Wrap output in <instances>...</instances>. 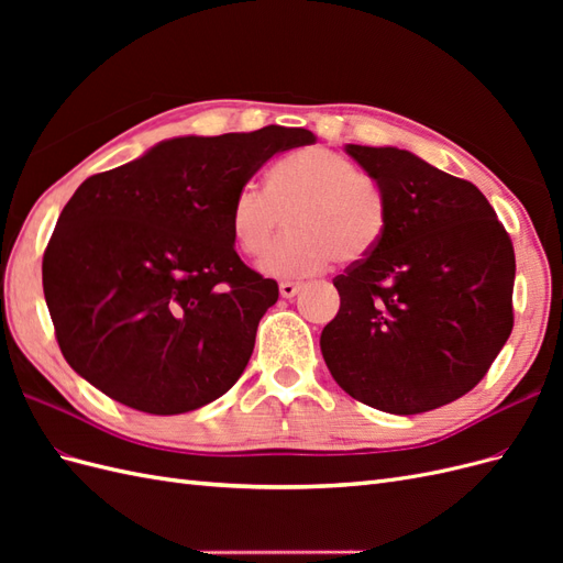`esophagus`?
I'll use <instances>...</instances> for the list:
<instances>
[{"label": "esophagus", "instance_id": "esophagus-1", "mask_svg": "<svg viewBox=\"0 0 563 563\" xmlns=\"http://www.w3.org/2000/svg\"><path fill=\"white\" fill-rule=\"evenodd\" d=\"M298 291H300V284L298 282H282L279 284L282 298H294V296H298Z\"/></svg>", "mask_w": 563, "mask_h": 563}]
</instances>
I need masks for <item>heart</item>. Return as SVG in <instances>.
I'll return each mask as SVG.
<instances>
[{
  "label": "heart",
  "mask_w": 563,
  "mask_h": 563,
  "mask_svg": "<svg viewBox=\"0 0 563 563\" xmlns=\"http://www.w3.org/2000/svg\"><path fill=\"white\" fill-rule=\"evenodd\" d=\"M287 213L289 232L272 247L271 236ZM389 225L383 185L329 147H308L284 157L267 174V190L244 183L230 203V232L246 255H263L258 269L275 279L319 275L333 258L366 261Z\"/></svg>",
  "instance_id": "b5f03b06"
}]
</instances>
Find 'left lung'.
<instances>
[{"label":"left lung","mask_w":563,"mask_h":563,"mask_svg":"<svg viewBox=\"0 0 563 563\" xmlns=\"http://www.w3.org/2000/svg\"><path fill=\"white\" fill-rule=\"evenodd\" d=\"M389 201L366 261L338 275L321 354L350 397L413 416L479 383L512 333L515 249L476 187L399 147L345 145Z\"/></svg>","instance_id":"1"}]
</instances>
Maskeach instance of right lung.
I'll list each match as a JSON object with an SVG mask.
<instances>
[{"instance_id":"add662e5","label":"right lung","mask_w":563,"mask_h":563,"mask_svg":"<svg viewBox=\"0 0 563 563\" xmlns=\"http://www.w3.org/2000/svg\"><path fill=\"white\" fill-rule=\"evenodd\" d=\"M308 129L183 135L84 180L44 251V298L65 362L110 399L187 413L240 380L279 286L242 263L234 192Z\"/></svg>"}]
</instances>
